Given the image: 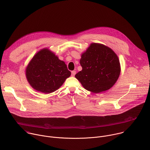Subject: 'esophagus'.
<instances>
[{
  "instance_id": "34e87169",
  "label": "esophagus",
  "mask_w": 150,
  "mask_h": 150,
  "mask_svg": "<svg viewBox=\"0 0 150 150\" xmlns=\"http://www.w3.org/2000/svg\"><path fill=\"white\" fill-rule=\"evenodd\" d=\"M75 74H76V71H72L71 72V75H72V76H74Z\"/></svg>"
}]
</instances>
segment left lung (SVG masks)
I'll return each instance as SVG.
<instances>
[{
    "mask_svg": "<svg viewBox=\"0 0 150 150\" xmlns=\"http://www.w3.org/2000/svg\"><path fill=\"white\" fill-rule=\"evenodd\" d=\"M82 67L75 78L86 90L99 93L112 88L120 73L117 55L110 48L92 43L82 54L80 60Z\"/></svg>",
    "mask_w": 150,
    "mask_h": 150,
    "instance_id": "1",
    "label": "left lung"
}]
</instances>
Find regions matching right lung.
<instances>
[{"label":"right lung","mask_w":150,"mask_h":150,"mask_svg":"<svg viewBox=\"0 0 150 150\" xmlns=\"http://www.w3.org/2000/svg\"><path fill=\"white\" fill-rule=\"evenodd\" d=\"M25 72L30 85L44 93L59 89L71 74L65 62L48 49L40 51L33 57Z\"/></svg>","instance_id":"add662e5"}]
</instances>
